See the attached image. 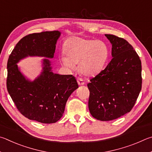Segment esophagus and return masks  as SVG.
Here are the masks:
<instances>
[{"instance_id":"34e87169","label":"esophagus","mask_w":152,"mask_h":152,"mask_svg":"<svg viewBox=\"0 0 152 152\" xmlns=\"http://www.w3.org/2000/svg\"><path fill=\"white\" fill-rule=\"evenodd\" d=\"M77 83L79 86H83V85L85 84V81L83 80V79L77 78Z\"/></svg>"}]
</instances>
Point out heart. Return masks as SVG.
<instances>
[{"instance_id": "b5f03b06", "label": "heart", "mask_w": 152, "mask_h": 152, "mask_svg": "<svg viewBox=\"0 0 152 152\" xmlns=\"http://www.w3.org/2000/svg\"><path fill=\"white\" fill-rule=\"evenodd\" d=\"M66 55L61 57V62L70 69L78 63L79 69L86 75H92L102 70L107 61V45L100 40L74 37L66 42Z\"/></svg>"}]
</instances>
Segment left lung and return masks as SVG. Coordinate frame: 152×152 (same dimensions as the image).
I'll list each match as a JSON object with an SVG mask.
<instances>
[{"label": "left lung", "mask_w": 152, "mask_h": 152, "mask_svg": "<svg viewBox=\"0 0 152 152\" xmlns=\"http://www.w3.org/2000/svg\"><path fill=\"white\" fill-rule=\"evenodd\" d=\"M112 44L110 63L90 79L88 107L94 118L111 121L129 112L142 89V62L126 40L105 34Z\"/></svg>", "instance_id": "8db88e82"}]
</instances>
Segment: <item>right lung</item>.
<instances>
[{"label": "right lung", "mask_w": 152, "mask_h": 152, "mask_svg": "<svg viewBox=\"0 0 152 152\" xmlns=\"http://www.w3.org/2000/svg\"><path fill=\"white\" fill-rule=\"evenodd\" d=\"M60 32L43 31L21 39L9 55L7 63V88L18 111L25 118L42 124L59 120L68 98L79 87L72 75L54 74L50 61H43V71L33 82L18 71L17 63L27 56L53 58Z\"/></svg>", "instance_id": "right-lung-1"}]
</instances>
